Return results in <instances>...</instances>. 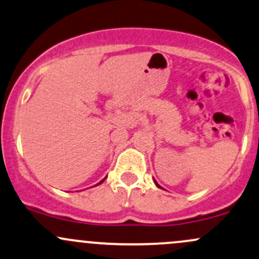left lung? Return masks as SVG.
Returning <instances> with one entry per match:
<instances>
[{
    "label": "left lung",
    "mask_w": 259,
    "mask_h": 259,
    "mask_svg": "<svg viewBox=\"0 0 259 259\" xmlns=\"http://www.w3.org/2000/svg\"><path fill=\"white\" fill-rule=\"evenodd\" d=\"M155 184H156V186L158 187V188H160V186H158V184H157V182H156V181H155Z\"/></svg>",
    "instance_id": "left-lung-1"
}]
</instances>
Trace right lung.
I'll use <instances>...</instances> for the list:
<instances>
[{
  "label": "right lung",
  "mask_w": 259,
  "mask_h": 259,
  "mask_svg": "<svg viewBox=\"0 0 259 259\" xmlns=\"http://www.w3.org/2000/svg\"><path fill=\"white\" fill-rule=\"evenodd\" d=\"M104 180H106V178H104ZM104 180H102L101 182H99V183L98 184H101V183H103V182H104ZM96 186H97V184H96Z\"/></svg>",
  "instance_id": "obj_1"
}]
</instances>
